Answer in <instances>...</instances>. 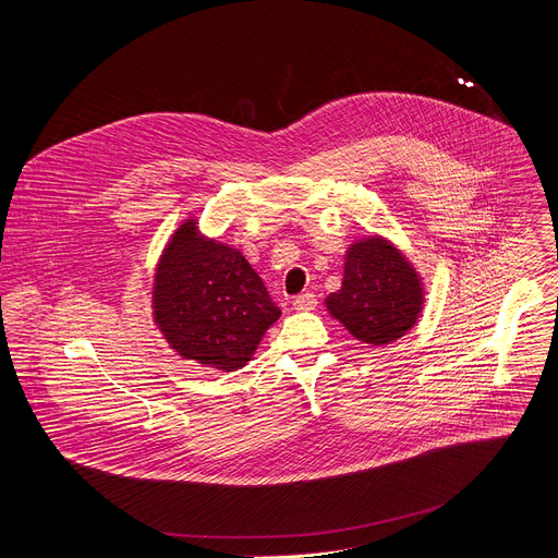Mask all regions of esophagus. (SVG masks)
Returning <instances> with one entry per match:
<instances>
[{
    "mask_svg": "<svg viewBox=\"0 0 558 558\" xmlns=\"http://www.w3.org/2000/svg\"><path fill=\"white\" fill-rule=\"evenodd\" d=\"M315 304H317V298H315L313 293H308V291L293 298V306H295L298 311H313Z\"/></svg>",
    "mask_w": 558,
    "mask_h": 558,
    "instance_id": "1",
    "label": "esophagus"
}]
</instances>
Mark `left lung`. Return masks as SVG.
I'll use <instances>...</instances> for the list:
<instances>
[{
    "label": "left lung",
    "instance_id": "left-lung-1",
    "mask_svg": "<svg viewBox=\"0 0 558 558\" xmlns=\"http://www.w3.org/2000/svg\"><path fill=\"white\" fill-rule=\"evenodd\" d=\"M422 284L411 263L381 238L351 245L342 289L327 308L357 340L384 347L402 338L420 317Z\"/></svg>",
    "mask_w": 558,
    "mask_h": 558
}]
</instances>
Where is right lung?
<instances>
[{"instance_id": "1", "label": "right lung", "mask_w": 558, "mask_h": 558, "mask_svg": "<svg viewBox=\"0 0 558 558\" xmlns=\"http://www.w3.org/2000/svg\"><path fill=\"white\" fill-rule=\"evenodd\" d=\"M280 308L245 256L183 222L154 278V320L179 355L235 371L250 362Z\"/></svg>"}]
</instances>
